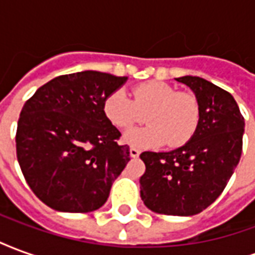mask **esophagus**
I'll list each match as a JSON object with an SVG mask.
<instances>
[{
  "label": "esophagus",
  "instance_id": "obj_1",
  "mask_svg": "<svg viewBox=\"0 0 255 255\" xmlns=\"http://www.w3.org/2000/svg\"><path fill=\"white\" fill-rule=\"evenodd\" d=\"M139 154H140V151H139L138 149H135V147H131V149H129V155H131L132 158L139 157Z\"/></svg>",
  "mask_w": 255,
  "mask_h": 255
}]
</instances>
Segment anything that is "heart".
Returning <instances> with one entry per match:
<instances>
[{"label":"heart","instance_id":"1","mask_svg":"<svg viewBox=\"0 0 255 255\" xmlns=\"http://www.w3.org/2000/svg\"><path fill=\"white\" fill-rule=\"evenodd\" d=\"M106 119L124 129L140 123L146 115L149 126L124 133V142L135 147L182 146L195 133L199 124V104L187 93L162 82H147L133 89V100L123 89L115 90L104 101Z\"/></svg>","mask_w":255,"mask_h":255}]
</instances>
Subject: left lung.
I'll return each mask as SVG.
<instances>
[{"label": "left lung", "instance_id": "8db88e82", "mask_svg": "<svg viewBox=\"0 0 255 255\" xmlns=\"http://www.w3.org/2000/svg\"><path fill=\"white\" fill-rule=\"evenodd\" d=\"M195 94L199 124L192 138L171 151H143L140 197L154 213L194 216L220 197L239 164L245 119L234 97L198 76L176 78Z\"/></svg>", "mask_w": 255, "mask_h": 255}]
</instances>
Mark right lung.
I'll use <instances>...</instances> for the list:
<instances>
[{
	"label": "right lung",
	"mask_w": 255,
	"mask_h": 255,
	"mask_svg": "<svg viewBox=\"0 0 255 255\" xmlns=\"http://www.w3.org/2000/svg\"><path fill=\"white\" fill-rule=\"evenodd\" d=\"M126 76L83 71L52 79L20 113L17 161L27 184L49 208L65 213L100 209L129 161V147L106 119L104 101Z\"/></svg>",
	"instance_id": "add662e5"
}]
</instances>
